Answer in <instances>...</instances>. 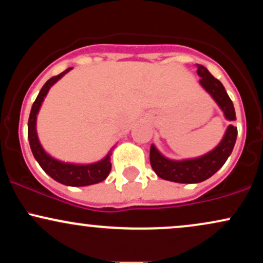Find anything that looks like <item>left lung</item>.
<instances>
[{
	"label": "left lung",
	"mask_w": 263,
	"mask_h": 263,
	"mask_svg": "<svg viewBox=\"0 0 263 263\" xmlns=\"http://www.w3.org/2000/svg\"><path fill=\"white\" fill-rule=\"evenodd\" d=\"M198 74L200 77V84L218 105L224 111L225 117L230 121L236 119L235 108L231 99L229 98L225 87L220 81L209 73L206 68L198 64ZM237 128L230 125L226 134L215 149L200 158L188 159V161H171L164 158L156 147L151 146L149 162L153 171L159 178L176 183H200L215 174L224 165L226 159L231 155L236 142Z\"/></svg>",
	"instance_id": "1"
}]
</instances>
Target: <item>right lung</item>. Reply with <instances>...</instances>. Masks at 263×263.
<instances>
[{"label": "right lung", "mask_w": 263, "mask_h": 263, "mask_svg": "<svg viewBox=\"0 0 263 263\" xmlns=\"http://www.w3.org/2000/svg\"><path fill=\"white\" fill-rule=\"evenodd\" d=\"M71 68L66 69L65 71L60 73L57 77L50 78L47 83L44 84L43 87L39 91L37 99L33 102V106L29 114L28 120V140L29 146H31L32 153L34 156L35 161L39 163L45 173L50 176L57 182L64 184V185L69 186H85L91 185V184L100 183L104 179H106L111 171V162L110 156L111 153L105 157L104 159L93 164H86V165H75L69 164V163H62L57 159L52 158L44 152L42 148L41 143H39L37 137V131H35V119H37V114L41 107L42 102H43L45 95H47L48 90L54 83H57L63 75L68 73Z\"/></svg>", "instance_id": "add662e5"}]
</instances>
